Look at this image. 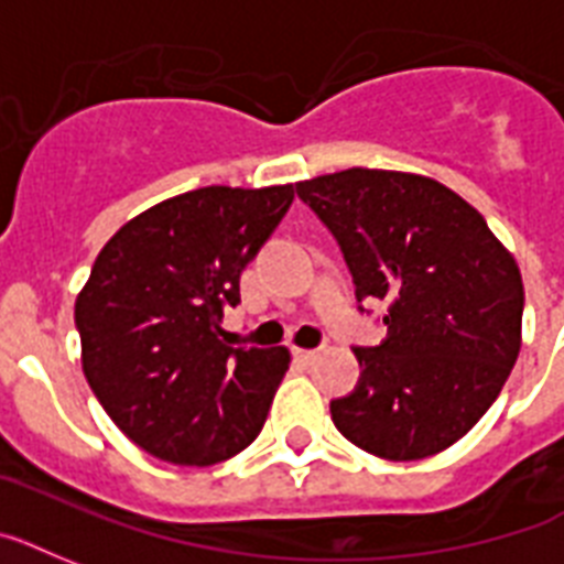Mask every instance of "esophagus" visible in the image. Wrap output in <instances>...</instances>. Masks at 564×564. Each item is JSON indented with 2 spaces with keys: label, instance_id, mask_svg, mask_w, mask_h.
<instances>
[{
  "label": "esophagus",
  "instance_id": "esophagus-1",
  "mask_svg": "<svg viewBox=\"0 0 564 564\" xmlns=\"http://www.w3.org/2000/svg\"><path fill=\"white\" fill-rule=\"evenodd\" d=\"M295 359L297 361H315L318 359V350H304V347H295Z\"/></svg>",
  "mask_w": 564,
  "mask_h": 564
}]
</instances>
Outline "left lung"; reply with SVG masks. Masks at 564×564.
Returning <instances> with one entry per match:
<instances>
[{"label":"left lung","instance_id":"left-lung-1","mask_svg":"<svg viewBox=\"0 0 564 564\" xmlns=\"http://www.w3.org/2000/svg\"><path fill=\"white\" fill-rule=\"evenodd\" d=\"M295 191L336 235L356 297L388 304V338L354 350L361 382L329 402L333 423L386 460L437 455L487 414L519 359V263L432 176L347 167Z\"/></svg>","mask_w":564,"mask_h":564}]
</instances>
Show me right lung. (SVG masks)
I'll return each mask as SVG.
<instances>
[{
    "mask_svg": "<svg viewBox=\"0 0 564 564\" xmlns=\"http://www.w3.org/2000/svg\"><path fill=\"white\" fill-rule=\"evenodd\" d=\"M292 199V185L171 196L109 237L77 292L86 382L112 423L159 460L219 464L267 423L290 347H231L219 324Z\"/></svg>",
    "mask_w": 564,
    "mask_h": 564,
    "instance_id": "1",
    "label": "right lung"
}]
</instances>
